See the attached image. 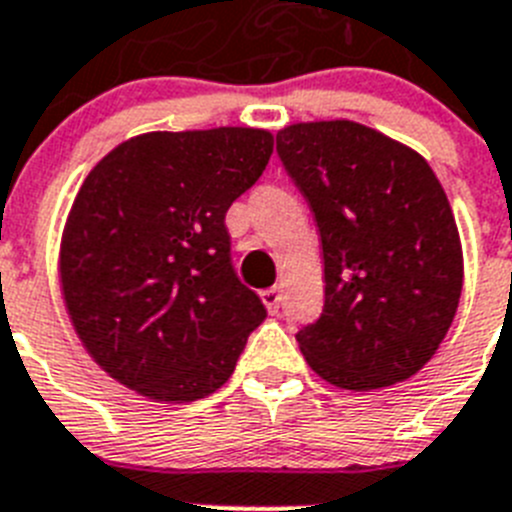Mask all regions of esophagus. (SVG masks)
Here are the masks:
<instances>
[{"label": "esophagus", "mask_w": 512, "mask_h": 512, "mask_svg": "<svg viewBox=\"0 0 512 512\" xmlns=\"http://www.w3.org/2000/svg\"><path fill=\"white\" fill-rule=\"evenodd\" d=\"M261 300L269 307V312H277L279 305H282V292H279V287H269L261 292Z\"/></svg>", "instance_id": "1"}]
</instances>
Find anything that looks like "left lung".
<instances>
[{
    "label": "left lung",
    "instance_id": "8db88e82",
    "mask_svg": "<svg viewBox=\"0 0 512 512\" xmlns=\"http://www.w3.org/2000/svg\"><path fill=\"white\" fill-rule=\"evenodd\" d=\"M277 153L323 243V312L297 330L307 364L356 392L413 377L454 320L464 274L433 169L413 148L348 120L289 125Z\"/></svg>",
    "mask_w": 512,
    "mask_h": 512
}]
</instances>
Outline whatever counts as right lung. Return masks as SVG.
Masks as SVG:
<instances>
[{"label":"right lung","mask_w":512,"mask_h":512,"mask_svg":"<svg viewBox=\"0 0 512 512\" xmlns=\"http://www.w3.org/2000/svg\"><path fill=\"white\" fill-rule=\"evenodd\" d=\"M271 148V133L253 128L146 133L81 184L63 230V297L112 379L156 402L228 382L266 307L235 274L225 212L259 182Z\"/></svg>","instance_id":"obj_1"}]
</instances>
